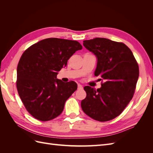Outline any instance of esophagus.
<instances>
[{"instance_id":"obj_1","label":"esophagus","mask_w":153,"mask_h":153,"mask_svg":"<svg viewBox=\"0 0 153 153\" xmlns=\"http://www.w3.org/2000/svg\"><path fill=\"white\" fill-rule=\"evenodd\" d=\"M83 89V86L81 84H78V89L82 90Z\"/></svg>"}]
</instances>
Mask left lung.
Returning <instances> with one entry per match:
<instances>
[{"instance_id": "left-lung-1", "label": "left lung", "mask_w": 153, "mask_h": 153, "mask_svg": "<svg viewBox=\"0 0 153 153\" xmlns=\"http://www.w3.org/2000/svg\"><path fill=\"white\" fill-rule=\"evenodd\" d=\"M85 48L97 59L94 75L103 83L96 90L84 87L86 98L81 102L84 113L104 122L121 114L135 92L139 69L134 55L126 45L103 38L85 40Z\"/></svg>"}]
</instances>
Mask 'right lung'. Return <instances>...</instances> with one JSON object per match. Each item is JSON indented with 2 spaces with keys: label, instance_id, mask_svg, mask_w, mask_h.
<instances>
[{
  "label": "right lung",
  "instance_id": "obj_1",
  "mask_svg": "<svg viewBox=\"0 0 153 153\" xmlns=\"http://www.w3.org/2000/svg\"><path fill=\"white\" fill-rule=\"evenodd\" d=\"M82 49L76 41L47 38L32 45L22 54L17 67V90L34 118L47 121L62 113L77 84L57 79L58 71L66 66L76 51Z\"/></svg>",
  "mask_w": 153,
  "mask_h": 153
}]
</instances>
